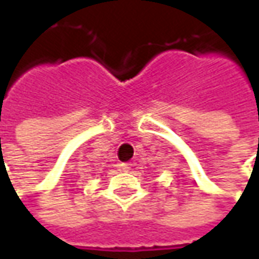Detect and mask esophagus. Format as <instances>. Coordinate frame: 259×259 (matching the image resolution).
Here are the masks:
<instances>
[{"mask_svg":"<svg viewBox=\"0 0 259 259\" xmlns=\"http://www.w3.org/2000/svg\"><path fill=\"white\" fill-rule=\"evenodd\" d=\"M120 166H122V170H123V172H129L130 168H132V163H130V162H123V163H122V165H120Z\"/></svg>","mask_w":259,"mask_h":259,"instance_id":"34e87169","label":"esophagus"}]
</instances>
